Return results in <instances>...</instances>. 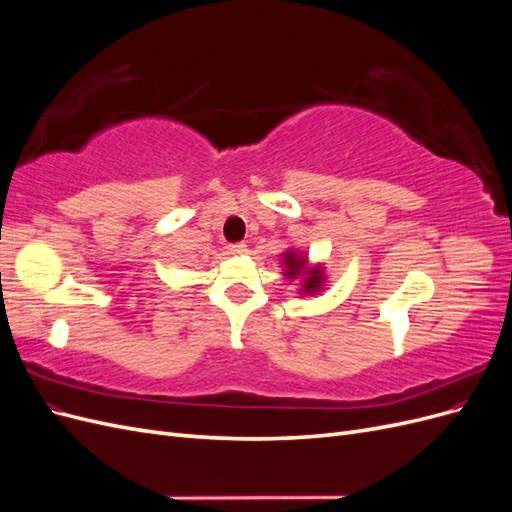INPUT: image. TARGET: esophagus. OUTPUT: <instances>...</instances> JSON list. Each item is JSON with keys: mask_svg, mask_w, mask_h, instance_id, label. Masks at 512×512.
<instances>
[{"mask_svg": "<svg viewBox=\"0 0 512 512\" xmlns=\"http://www.w3.org/2000/svg\"><path fill=\"white\" fill-rule=\"evenodd\" d=\"M228 250H230V254L243 256V254L247 252V245H245V243H230V245H228Z\"/></svg>", "mask_w": 512, "mask_h": 512, "instance_id": "1", "label": "esophagus"}]
</instances>
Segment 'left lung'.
<instances>
[{"label": "left lung", "mask_w": 512, "mask_h": 512, "mask_svg": "<svg viewBox=\"0 0 512 512\" xmlns=\"http://www.w3.org/2000/svg\"><path fill=\"white\" fill-rule=\"evenodd\" d=\"M284 265H286V277L294 280V277H303V286H301V294H316L322 288V269L320 267H312L307 269V258L299 256L297 252H286L284 254Z\"/></svg>", "instance_id": "left-lung-1"}]
</instances>
